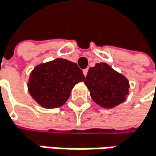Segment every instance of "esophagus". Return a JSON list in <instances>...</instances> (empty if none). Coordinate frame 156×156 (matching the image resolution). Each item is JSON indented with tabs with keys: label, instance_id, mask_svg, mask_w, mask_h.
<instances>
[{
	"label": "esophagus",
	"instance_id": "1",
	"mask_svg": "<svg viewBox=\"0 0 156 156\" xmlns=\"http://www.w3.org/2000/svg\"><path fill=\"white\" fill-rule=\"evenodd\" d=\"M88 71H89V69H88V68H86V69H83V74H84V76H87V74H88Z\"/></svg>",
	"mask_w": 156,
	"mask_h": 156
}]
</instances>
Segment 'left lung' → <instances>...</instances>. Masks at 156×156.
<instances>
[{
  "label": "left lung",
  "mask_w": 156,
  "mask_h": 156,
  "mask_svg": "<svg viewBox=\"0 0 156 156\" xmlns=\"http://www.w3.org/2000/svg\"><path fill=\"white\" fill-rule=\"evenodd\" d=\"M85 84L93 101L104 108H113L129 94V80L105 63L96 64L89 69Z\"/></svg>",
  "instance_id": "obj_1"
}]
</instances>
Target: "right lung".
<instances>
[{
	"label": "right lung",
	"mask_w": 156,
	"mask_h": 156,
	"mask_svg": "<svg viewBox=\"0 0 156 156\" xmlns=\"http://www.w3.org/2000/svg\"><path fill=\"white\" fill-rule=\"evenodd\" d=\"M85 80L82 70L76 63L57 58L37 66L30 74L28 91L45 108H57L66 104L73 87Z\"/></svg>",
	"instance_id": "right-lung-1"
}]
</instances>
